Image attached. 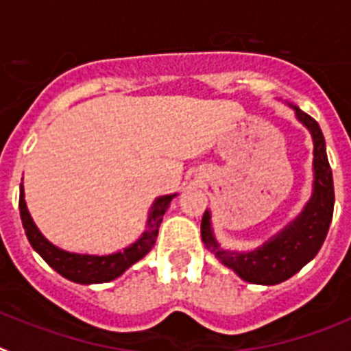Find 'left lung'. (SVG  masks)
<instances>
[{"label":"left lung","mask_w":351,"mask_h":351,"mask_svg":"<svg viewBox=\"0 0 351 351\" xmlns=\"http://www.w3.org/2000/svg\"><path fill=\"white\" fill-rule=\"evenodd\" d=\"M295 117L313 138V194L291 222L247 252L222 249L212 230V213L205 210L201 219V240L224 267L251 285L272 286L286 281L309 263L325 242L334 213V182L328 166L322 129L309 114L288 104Z\"/></svg>","instance_id":"1"}]
</instances>
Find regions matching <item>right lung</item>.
<instances>
[{"label": "right lung", "instance_id": "add662e5", "mask_svg": "<svg viewBox=\"0 0 351 351\" xmlns=\"http://www.w3.org/2000/svg\"><path fill=\"white\" fill-rule=\"evenodd\" d=\"M176 194H166L158 196L154 201L146 219V230L143 231L136 242H132L129 247L123 251L111 252V254H81V252H70L65 249L58 247L53 242H49L40 230L33 222L29 210L24 201V187L21 184L19 194V210L23 228L26 231L32 247L44 258L45 263L51 268H54L60 276L72 282L79 285H100V282H109L112 279L120 277L125 270H129L134 263L143 260L152 247L155 245L158 234V226L162 222L164 213L169 208V203Z\"/></svg>", "mask_w": 351, "mask_h": 351}]
</instances>
